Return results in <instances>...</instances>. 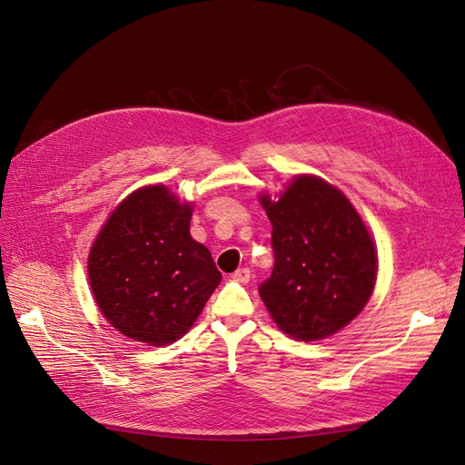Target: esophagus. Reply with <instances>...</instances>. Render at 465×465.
Wrapping results in <instances>:
<instances>
[{"label": "esophagus", "instance_id": "obj_1", "mask_svg": "<svg viewBox=\"0 0 465 465\" xmlns=\"http://www.w3.org/2000/svg\"><path fill=\"white\" fill-rule=\"evenodd\" d=\"M232 281L236 282H248L250 281V269L248 267H240L232 272Z\"/></svg>", "mask_w": 465, "mask_h": 465}]
</instances>
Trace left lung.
Wrapping results in <instances>:
<instances>
[{
  "mask_svg": "<svg viewBox=\"0 0 465 465\" xmlns=\"http://www.w3.org/2000/svg\"><path fill=\"white\" fill-rule=\"evenodd\" d=\"M274 267L259 295L295 340H322L362 311L376 284V248L351 202L326 181L302 175L272 202Z\"/></svg>",
  "mask_w": 465,
  "mask_h": 465,
  "instance_id": "8db88e82",
  "label": "left lung"
}]
</instances>
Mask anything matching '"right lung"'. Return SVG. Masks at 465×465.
<instances>
[{
    "label": "right lung",
    "mask_w": 465,
    "mask_h": 465,
    "mask_svg": "<svg viewBox=\"0 0 465 465\" xmlns=\"http://www.w3.org/2000/svg\"><path fill=\"white\" fill-rule=\"evenodd\" d=\"M191 206L154 184L129 194L89 253V284L124 336L168 345L193 326L221 282L212 253L189 232Z\"/></svg>",
    "instance_id": "obj_1"
}]
</instances>
